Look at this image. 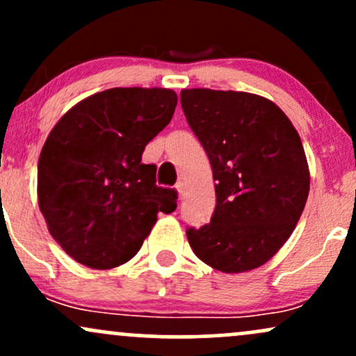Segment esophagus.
Listing matches in <instances>:
<instances>
[{"label":"esophagus","mask_w":356,"mask_h":356,"mask_svg":"<svg viewBox=\"0 0 356 356\" xmlns=\"http://www.w3.org/2000/svg\"><path fill=\"white\" fill-rule=\"evenodd\" d=\"M175 189H177L179 195H182V194H184V191H186V182H184V181H179V182H177V186H175Z\"/></svg>","instance_id":"34e87169"}]
</instances>
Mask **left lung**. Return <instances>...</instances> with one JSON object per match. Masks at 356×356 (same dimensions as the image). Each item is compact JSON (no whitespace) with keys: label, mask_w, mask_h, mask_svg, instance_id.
Listing matches in <instances>:
<instances>
[{"label":"left lung","mask_w":356,"mask_h":356,"mask_svg":"<svg viewBox=\"0 0 356 356\" xmlns=\"http://www.w3.org/2000/svg\"><path fill=\"white\" fill-rule=\"evenodd\" d=\"M182 110L216 181V211L187 229L192 251L211 268L263 266L295 231L309 192L301 138L275 102L248 92L184 88Z\"/></svg>","instance_id":"8db88e82"}]
</instances>
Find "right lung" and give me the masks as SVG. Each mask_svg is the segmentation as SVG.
I'll use <instances>...</instances> for the list:
<instances>
[{
    "instance_id": "1",
    "label": "right lung",
    "mask_w": 356,
    "mask_h": 356,
    "mask_svg": "<svg viewBox=\"0 0 356 356\" xmlns=\"http://www.w3.org/2000/svg\"><path fill=\"white\" fill-rule=\"evenodd\" d=\"M170 88H110L68 110L38 161V206L53 239L76 263L110 269L137 254L177 192L155 186L145 145L169 124Z\"/></svg>"
}]
</instances>
